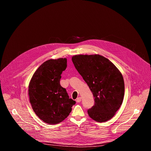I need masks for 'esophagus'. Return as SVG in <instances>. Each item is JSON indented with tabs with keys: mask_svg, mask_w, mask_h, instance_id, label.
<instances>
[{
	"mask_svg": "<svg viewBox=\"0 0 151 151\" xmlns=\"http://www.w3.org/2000/svg\"><path fill=\"white\" fill-rule=\"evenodd\" d=\"M76 102H78V103H79V102L81 101V98L80 97H78V98L76 99Z\"/></svg>",
	"mask_w": 151,
	"mask_h": 151,
	"instance_id": "obj_1",
	"label": "esophagus"
}]
</instances>
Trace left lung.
I'll use <instances>...</instances> for the list:
<instances>
[{"mask_svg":"<svg viewBox=\"0 0 151 151\" xmlns=\"http://www.w3.org/2000/svg\"><path fill=\"white\" fill-rule=\"evenodd\" d=\"M72 60L94 97V106L87 111L89 116L100 122L111 119L124 99L122 74L111 61L100 55H76Z\"/></svg>","mask_w":151,"mask_h":151,"instance_id":"1","label":"left lung"}]
</instances>
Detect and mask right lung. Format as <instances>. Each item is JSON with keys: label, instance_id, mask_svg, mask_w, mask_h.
<instances>
[{"label": "right lung", "instance_id": "right-lung-1", "mask_svg": "<svg viewBox=\"0 0 151 151\" xmlns=\"http://www.w3.org/2000/svg\"><path fill=\"white\" fill-rule=\"evenodd\" d=\"M66 67V58L47 60L36 70L29 83L32 109L41 120L49 124H58L66 118L76 103L60 83Z\"/></svg>", "mask_w": 151, "mask_h": 151}]
</instances>
